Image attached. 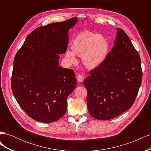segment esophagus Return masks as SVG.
Instances as JSON below:
<instances>
[{
	"mask_svg": "<svg viewBox=\"0 0 151 151\" xmlns=\"http://www.w3.org/2000/svg\"><path fill=\"white\" fill-rule=\"evenodd\" d=\"M76 78H77V81L79 82V83H82V82L84 80V76L81 75V74H79L76 77Z\"/></svg>",
	"mask_w": 151,
	"mask_h": 151,
	"instance_id": "obj_1",
	"label": "esophagus"
}]
</instances>
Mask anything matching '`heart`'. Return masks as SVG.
Returning a JSON list of instances; mask_svg holds the SVG:
<instances>
[{"mask_svg": "<svg viewBox=\"0 0 151 151\" xmlns=\"http://www.w3.org/2000/svg\"><path fill=\"white\" fill-rule=\"evenodd\" d=\"M109 49L108 40L104 36L85 30L77 35L71 44V50L66 52L65 57L74 63V55L81 56L83 64L89 68L101 65L106 60Z\"/></svg>", "mask_w": 151, "mask_h": 151, "instance_id": "1", "label": "heart"}]
</instances>
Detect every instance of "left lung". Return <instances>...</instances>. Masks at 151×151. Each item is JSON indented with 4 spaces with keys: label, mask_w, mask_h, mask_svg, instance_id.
Instances as JSON below:
<instances>
[{
    "label": "left lung",
    "mask_w": 151,
    "mask_h": 151,
    "mask_svg": "<svg viewBox=\"0 0 151 151\" xmlns=\"http://www.w3.org/2000/svg\"><path fill=\"white\" fill-rule=\"evenodd\" d=\"M84 81L87 106L98 120L112 119L133 105L142 79L141 60L130 39L117 28L114 47L101 65Z\"/></svg>",
    "instance_id": "8db88e82"
}]
</instances>
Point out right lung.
<instances>
[{
  "mask_svg": "<svg viewBox=\"0 0 151 151\" xmlns=\"http://www.w3.org/2000/svg\"><path fill=\"white\" fill-rule=\"evenodd\" d=\"M77 17L35 29L27 36L14 60L11 88L21 108L33 120L52 123L67 111V98L76 88L74 70L59 67L68 32Z\"/></svg>",
  "mask_w": 151,
  "mask_h": 151,
  "instance_id": "1",
  "label": "right lung"
}]
</instances>
